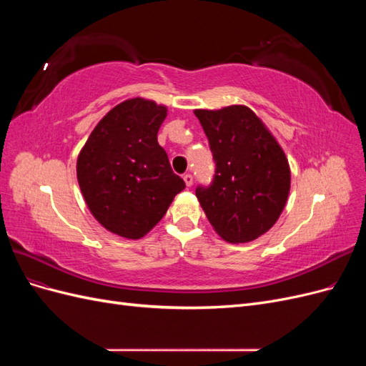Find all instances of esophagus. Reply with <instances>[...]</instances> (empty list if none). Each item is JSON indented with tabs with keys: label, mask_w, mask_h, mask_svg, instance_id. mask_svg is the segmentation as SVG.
Segmentation results:
<instances>
[{
	"label": "esophagus",
	"mask_w": 366,
	"mask_h": 366,
	"mask_svg": "<svg viewBox=\"0 0 366 366\" xmlns=\"http://www.w3.org/2000/svg\"><path fill=\"white\" fill-rule=\"evenodd\" d=\"M183 180H184V183H186L187 187H191L192 183H194V177H192L191 174H184V175H183Z\"/></svg>",
	"instance_id": "34e87169"
}]
</instances>
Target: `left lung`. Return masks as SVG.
<instances>
[{"mask_svg":"<svg viewBox=\"0 0 366 366\" xmlns=\"http://www.w3.org/2000/svg\"><path fill=\"white\" fill-rule=\"evenodd\" d=\"M209 140L215 175L195 195L217 234L249 242L278 221L290 192V166L261 119L244 105L195 109Z\"/></svg>","mask_w":366,"mask_h":366,"instance_id":"obj_1","label":"left lung"}]
</instances>
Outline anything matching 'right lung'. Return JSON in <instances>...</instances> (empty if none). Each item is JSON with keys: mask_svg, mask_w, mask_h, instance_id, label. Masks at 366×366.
<instances>
[{"mask_svg": "<svg viewBox=\"0 0 366 366\" xmlns=\"http://www.w3.org/2000/svg\"><path fill=\"white\" fill-rule=\"evenodd\" d=\"M166 112L147 99H128L99 122L77 157V182L90 212L128 239L145 237L186 186L157 142Z\"/></svg>", "mask_w": 366, "mask_h": 366, "instance_id": "1", "label": "right lung"}]
</instances>
